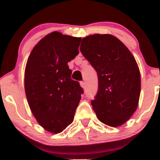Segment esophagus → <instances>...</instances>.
Wrapping results in <instances>:
<instances>
[{
  "label": "esophagus",
  "mask_w": 160,
  "mask_h": 160,
  "mask_svg": "<svg viewBox=\"0 0 160 160\" xmlns=\"http://www.w3.org/2000/svg\"><path fill=\"white\" fill-rule=\"evenodd\" d=\"M80 86H81V87L82 88H85L86 87V84H85V82H83V81H81L80 82Z\"/></svg>",
  "instance_id": "esophagus-1"
}]
</instances>
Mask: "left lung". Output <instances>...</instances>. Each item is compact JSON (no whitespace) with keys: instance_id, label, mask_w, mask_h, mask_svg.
Here are the masks:
<instances>
[{"instance_id":"left-lung-1","label":"left lung","mask_w":160,"mask_h":160,"mask_svg":"<svg viewBox=\"0 0 160 160\" xmlns=\"http://www.w3.org/2000/svg\"><path fill=\"white\" fill-rule=\"evenodd\" d=\"M80 52L98 74V89L91 102L97 117L112 127L122 125L136 111L141 75L133 55L111 34L82 38Z\"/></svg>"}]
</instances>
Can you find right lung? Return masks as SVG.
<instances>
[{
  "mask_svg": "<svg viewBox=\"0 0 160 160\" xmlns=\"http://www.w3.org/2000/svg\"><path fill=\"white\" fill-rule=\"evenodd\" d=\"M80 38L54 32L32 49L25 71V90L29 107L40 126L59 133L74 120L83 93L71 78L68 62L78 56Z\"/></svg>",
  "mask_w": 160,
  "mask_h": 160,
  "instance_id": "add662e5",
  "label": "right lung"
}]
</instances>
